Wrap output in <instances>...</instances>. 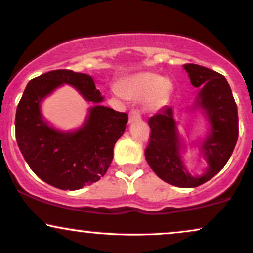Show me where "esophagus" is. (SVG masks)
Masks as SVG:
<instances>
[{"mask_svg":"<svg viewBox=\"0 0 253 253\" xmlns=\"http://www.w3.org/2000/svg\"><path fill=\"white\" fill-rule=\"evenodd\" d=\"M140 119H141V115H140L138 111H130L129 112V118H128L129 124L134 123V121H139Z\"/></svg>","mask_w":253,"mask_h":253,"instance_id":"esophagus-1","label":"esophagus"}]
</instances>
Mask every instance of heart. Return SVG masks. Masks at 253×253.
Instances as JSON below:
<instances>
[{
    "instance_id": "obj_1",
    "label": "heart",
    "mask_w": 253,
    "mask_h": 253,
    "mask_svg": "<svg viewBox=\"0 0 253 253\" xmlns=\"http://www.w3.org/2000/svg\"><path fill=\"white\" fill-rule=\"evenodd\" d=\"M174 92V84L171 79L163 78L152 72H141L124 79L114 88L119 97L133 100H144L146 109L159 111L169 102Z\"/></svg>"
}]
</instances>
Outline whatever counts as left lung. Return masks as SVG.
<instances>
[{
  "label": "left lung",
  "mask_w": 253,
  "mask_h": 253,
  "mask_svg": "<svg viewBox=\"0 0 253 253\" xmlns=\"http://www.w3.org/2000/svg\"><path fill=\"white\" fill-rule=\"evenodd\" d=\"M184 69L192 86L198 88L193 105L188 109L200 111L209 123L205 138L193 142L206 161V169L202 174H192L187 169L182 157L187 144L169 106L148 119L151 139L145 157L164 181L191 188L213 178L230 159L238 139V112L229 82L223 75L192 63L184 65Z\"/></svg>",
  "instance_id": "left-lung-1"
}]
</instances>
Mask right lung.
<instances>
[{
    "mask_svg": "<svg viewBox=\"0 0 253 253\" xmlns=\"http://www.w3.org/2000/svg\"><path fill=\"white\" fill-rule=\"evenodd\" d=\"M63 84L93 102L84 124L73 131L55 129L41 111L45 97ZM102 101L93 78L84 73L57 69L28 82L17 105L15 133L24 160L40 179L60 190L74 191L105 175L128 115L102 106Z\"/></svg>",
    "mask_w": 253,
    "mask_h": 253,
    "instance_id": "obj_1",
    "label": "right lung"
}]
</instances>
